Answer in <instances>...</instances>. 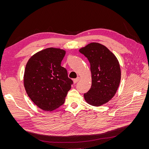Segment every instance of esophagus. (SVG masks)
Wrapping results in <instances>:
<instances>
[{"instance_id": "34e87169", "label": "esophagus", "mask_w": 149, "mask_h": 149, "mask_svg": "<svg viewBox=\"0 0 149 149\" xmlns=\"http://www.w3.org/2000/svg\"><path fill=\"white\" fill-rule=\"evenodd\" d=\"M79 78L78 77V78H76L73 79V82H74V83H76L79 81Z\"/></svg>"}]
</instances>
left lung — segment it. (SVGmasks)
<instances>
[{
	"instance_id": "obj_1",
	"label": "left lung",
	"mask_w": 149,
	"mask_h": 149,
	"mask_svg": "<svg viewBox=\"0 0 149 149\" xmlns=\"http://www.w3.org/2000/svg\"><path fill=\"white\" fill-rule=\"evenodd\" d=\"M90 63L92 84L84 94L86 102L100 106L115 95L120 81V65L116 57L105 46L98 43H89L79 49Z\"/></svg>"
}]
</instances>
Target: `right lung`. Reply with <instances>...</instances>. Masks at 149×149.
<instances>
[{
    "instance_id": "add662e5",
    "label": "right lung",
    "mask_w": 149,
    "mask_h": 149,
    "mask_svg": "<svg viewBox=\"0 0 149 149\" xmlns=\"http://www.w3.org/2000/svg\"><path fill=\"white\" fill-rule=\"evenodd\" d=\"M66 52L48 48L37 53L26 63L24 86L28 96L40 109L52 111L63 105L73 84L61 66Z\"/></svg>"
}]
</instances>
